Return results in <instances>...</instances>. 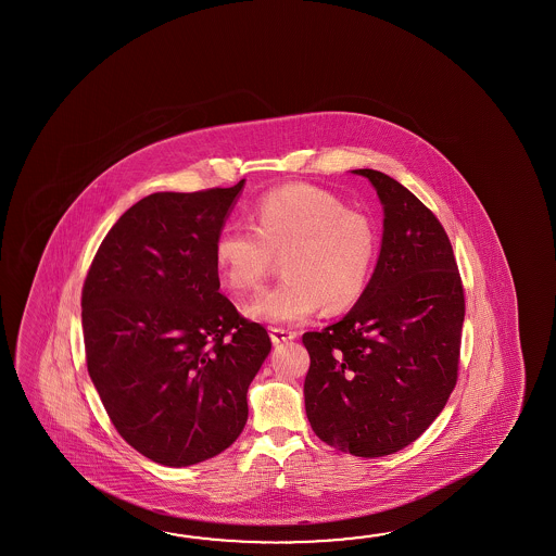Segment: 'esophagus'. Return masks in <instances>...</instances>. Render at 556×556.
Segmentation results:
<instances>
[{
	"label": "esophagus",
	"mask_w": 556,
	"mask_h": 556,
	"mask_svg": "<svg viewBox=\"0 0 556 556\" xmlns=\"http://www.w3.org/2000/svg\"><path fill=\"white\" fill-rule=\"evenodd\" d=\"M294 338L295 331L282 330V328H273V330H270V340H273L274 345L292 342Z\"/></svg>",
	"instance_id": "obj_1"
}]
</instances>
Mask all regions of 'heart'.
Here are the masks:
<instances>
[{
  "label": "heart",
  "mask_w": 556,
  "mask_h": 556,
  "mask_svg": "<svg viewBox=\"0 0 556 556\" xmlns=\"http://www.w3.org/2000/svg\"><path fill=\"white\" fill-rule=\"evenodd\" d=\"M252 223L254 228H220L213 250L223 282L240 294L258 290L282 261L286 280L247 304L249 318L300 324L321 306L345 309L364 292L378 249L376 228L328 190H270L254 204Z\"/></svg>",
  "instance_id": "b5f03b06"
}]
</instances>
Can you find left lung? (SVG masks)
I'll list each match as a JSON object with an SVG mask.
<instances>
[{
  "label": "left lung",
  "instance_id": "obj_1",
  "mask_svg": "<svg viewBox=\"0 0 556 556\" xmlns=\"http://www.w3.org/2000/svg\"><path fill=\"white\" fill-rule=\"evenodd\" d=\"M378 192L383 235L366 290L340 321L306 331V415L355 457H383L435 421L457 383L465 298L450 237L414 192L355 168Z\"/></svg>",
  "mask_w": 556,
  "mask_h": 556
}]
</instances>
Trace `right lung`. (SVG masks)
Returning <instances> with one entry per match:
<instances>
[{"label": "right lung", "mask_w": 556, "mask_h": 556, "mask_svg": "<svg viewBox=\"0 0 556 556\" xmlns=\"http://www.w3.org/2000/svg\"><path fill=\"white\" fill-rule=\"evenodd\" d=\"M244 182L144 197L109 230L85 278L94 390L121 438L166 467L206 462L237 441L250 381L273 348L218 292L214 240Z\"/></svg>", "instance_id": "add662e5"}]
</instances>
